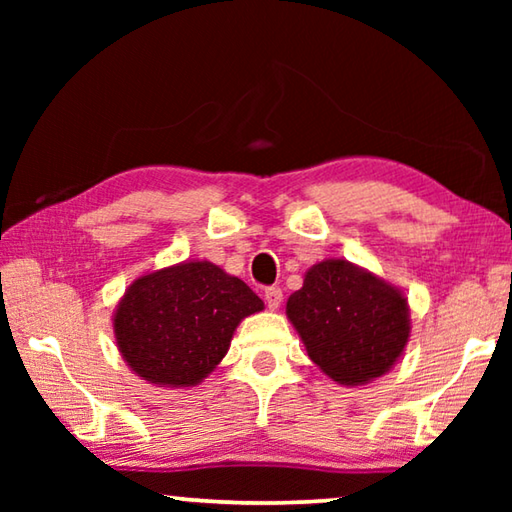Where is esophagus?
I'll return each instance as SVG.
<instances>
[{
    "label": "esophagus",
    "instance_id": "1",
    "mask_svg": "<svg viewBox=\"0 0 512 512\" xmlns=\"http://www.w3.org/2000/svg\"><path fill=\"white\" fill-rule=\"evenodd\" d=\"M264 298H266L268 309H277V307H280V302H282V289L280 287H268L264 291Z\"/></svg>",
    "mask_w": 512,
    "mask_h": 512
}]
</instances>
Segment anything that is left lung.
I'll return each instance as SVG.
<instances>
[{
	"instance_id": "left-lung-1",
	"label": "left lung",
	"mask_w": 512,
	"mask_h": 512,
	"mask_svg": "<svg viewBox=\"0 0 512 512\" xmlns=\"http://www.w3.org/2000/svg\"><path fill=\"white\" fill-rule=\"evenodd\" d=\"M309 359L343 386L370 384L402 357L411 336L402 289L345 259H323L287 300Z\"/></svg>"
}]
</instances>
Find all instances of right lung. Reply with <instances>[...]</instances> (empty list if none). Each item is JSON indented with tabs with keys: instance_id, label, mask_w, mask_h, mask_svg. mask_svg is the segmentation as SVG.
<instances>
[{
	"instance_id": "right-lung-1",
	"label": "right lung",
	"mask_w": 512,
	"mask_h": 512,
	"mask_svg": "<svg viewBox=\"0 0 512 512\" xmlns=\"http://www.w3.org/2000/svg\"><path fill=\"white\" fill-rule=\"evenodd\" d=\"M262 309L244 280L192 259L137 277L117 302L112 329L137 377L189 388L219 366L241 320Z\"/></svg>"
}]
</instances>
